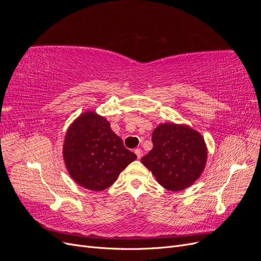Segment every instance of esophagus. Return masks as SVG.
Returning a JSON list of instances; mask_svg holds the SVG:
<instances>
[{"instance_id":"obj_1","label":"esophagus","mask_w":261,"mask_h":261,"mask_svg":"<svg viewBox=\"0 0 261 261\" xmlns=\"http://www.w3.org/2000/svg\"><path fill=\"white\" fill-rule=\"evenodd\" d=\"M135 153H136V155H137L138 159H140V158L143 156V150L139 149V148H137V149H135Z\"/></svg>"}]
</instances>
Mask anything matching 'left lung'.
Instances as JSON below:
<instances>
[{
    "label": "left lung",
    "mask_w": 261,
    "mask_h": 261,
    "mask_svg": "<svg viewBox=\"0 0 261 261\" xmlns=\"http://www.w3.org/2000/svg\"><path fill=\"white\" fill-rule=\"evenodd\" d=\"M152 150L141 158L161 186L179 192L194 184L207 162V146L187 125L160 124L152 133Z\"/></svg>",
    "instance_id": "obj_1"
}]
</instances>
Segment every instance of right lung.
I'll return each mask as SVG.
<instances>
[{
  "instance_id": "add662e5",
  "label": "right lung",
  "mask_w": 261,
  "mask_h": 261,
  "mask_svg": "<svg viewBox=\"0 0 261 261\" xmlns=\"http://www.w3.org/2000/svg\"><path fill=\"white\" fill-rule=\"evenodd\" d=\"M63 158L78 185L100 192L111 186L137 155L124 147L106 117L87 111L68 127Z\"/></svg>"
}]
</instances>
